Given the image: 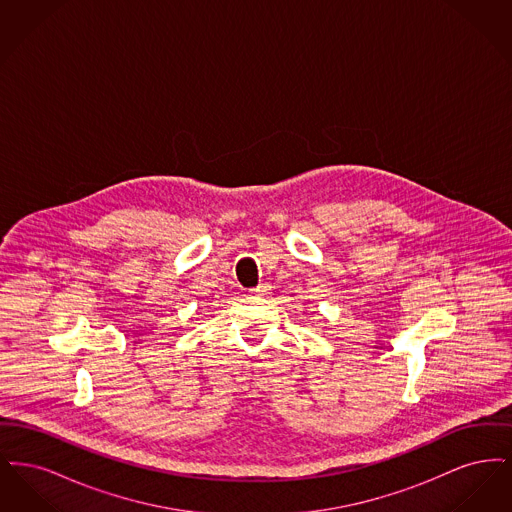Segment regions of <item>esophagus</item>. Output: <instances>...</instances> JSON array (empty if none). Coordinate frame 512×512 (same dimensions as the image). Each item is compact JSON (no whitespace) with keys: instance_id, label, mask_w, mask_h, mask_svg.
Returning <instances> with one entry per match:
<instances>
[{"instance_id":"obj_1","label":"esophagus","mask_w":512,"mask_h":512,"mask_svg":"<svg viewBox=\"0 0 512 512\" xmlns=\"http://www.w3.org/2000/svg\"><path fill=\"white\" fill-rule=\"evenodd\" d=\"M270 292V286H267V284H263V286H257V288H253L251 290V295H267V293Z\"/></svg>"}]
</instances>
